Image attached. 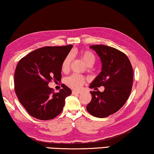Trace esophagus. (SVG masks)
<instances>
[{"label":"esophagus","instance_id":"esophagus-1","mask_svg":"<svg viewBox=\"0 0 154 154\" xmlns=\"http://www.w3.org/2000/svg\"><path fill=\"white\" fill-rule=\"evenodd\" d=\"M80 91H72V94L74 95H77V94H80Z\"/></svg>","mask_w":154,"mask_h":154}]
</instances>
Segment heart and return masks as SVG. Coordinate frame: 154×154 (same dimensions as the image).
<instances>
[{
  "mask_svg": "<svg viewBox=\"0 0 154 154\" xmlns=\"http://www.w3.org/2000/svg\"><path fill=\"white\" fill-rule=\"evenodd\" d=\"M79 56L88 67H91L95 63V56L91 51L84 49V50L80 51ZM71 61H72V54H69L66 56L61 64V70L63 72L67 73L69 71ZM85 82H86V79L80 75H72L65 79V84L70 88L75 90H79L81 89Z\"/></svg>",
  "mask_w": 154,
  "mask_h": 154,
  "instance_id": "1",
  "label": "heart"
}]
</instances>
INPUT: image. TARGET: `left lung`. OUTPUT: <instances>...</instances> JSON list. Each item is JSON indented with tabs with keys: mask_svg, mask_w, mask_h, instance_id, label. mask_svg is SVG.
<instances>
[{
	"mask_svg": "<svg viewBox=\"0 0 154 154\" xmlns=\"http://www.w3.org/2000/svg\"><path fill=\"white\" fill-rule=\"evenodd\" d=\"M102 62V71L90 85L91 100L87 110L97 118H106L116 113L129 98L133 85L134 72L129 59L118 49L103 45L90 46ZM105 87L103 92L97 87Z\"/></svg>",
	"mask_w": 154,
	"mask_h": 154,
	"instance_id": "left-lung-1",
	"label": "left lung"
}]
</instances>
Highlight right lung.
<instances>
[{
	"mask_svg": "<svg viewBox=\"0 0 154 154\" xmlns=\"http://www.w3.org/2000/svg\"><path fill=\"white\" fill-rule=\"evenodd\" d=\"M73 45L45 47L30 52L18 62L14 89L18 100L32 117L51 120L60 114L72 90L64 84L58 93L48 87L61 80V64Z\"/></svg>",
	"mask_w": 154,
	"mask_h": 154,
	"instance_id": "obj_1",
	"label": "right lung"
}]
</instances>
